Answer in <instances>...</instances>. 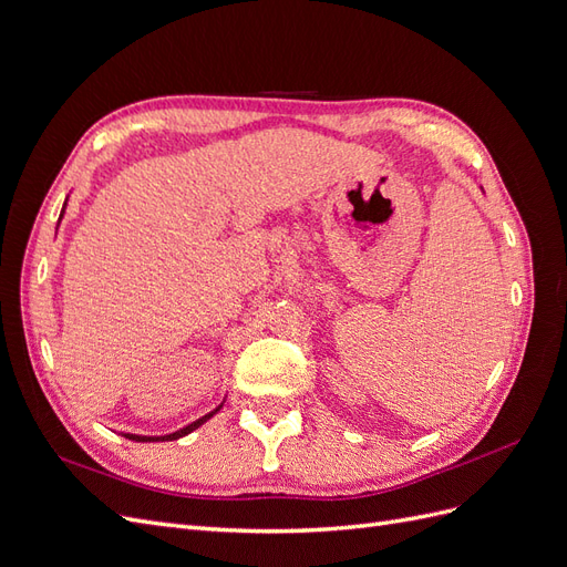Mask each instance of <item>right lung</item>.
Segmentation results:
<instances>
[{
    "instance_id": "obj_1",
    "label": "right lung",
    "mask_w": 567,
    "mask_h": 567,
    "mask_svg": "<svg viewBox=\"0 0 567 567\" xmlns=\"http://www.w3.org/2000/svg\"><path fill=\"white\" fill-rule=\"evenodd\" d=\"M65 208V205H63ZM61 217H63V210H61ZM221 409V404L215 409V411H210V414H205V416H200L198 421H194V423H188L186 427H182V431H177V433H169V435H161V437H151V435H132V433H125V437L127 440H134V442H169V440H179V437H184V435H188V433H194L198 425H203L205 421H208L213 414H217V411Z\"/></svg>"
}]
</instances>
